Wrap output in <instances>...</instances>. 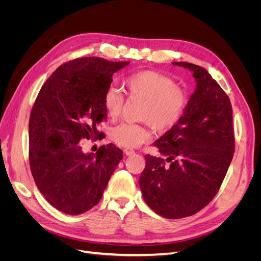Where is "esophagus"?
<instances>
[{
    "label": "esophagus",
    "mask_w": 261,
    "mask_h": 261,
    "mask_svg": "<svg viewBox=\"0 0 261 261\" xmlns=\"http://www.w3.org/2000/svg\"><path fill=\"white\" fill-rule=\"evenodd\" d=\"M124 153H125L126 155H132V154L135 153V151H134L133 149H128V148H126V149H124Z\"/></svg>",
    "instance_id": "esophagus-1"
}]
</instances>
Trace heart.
<instances>
[{"mask_svg": "<svg viewBox=\"0 0 261 261\" xmlns=\"http://www.w3.org/2000/svg\"><path fill=\"white\" fill-rule=\"evenodd\" d=\"M123 87L129 98L143 100L139 118L145 124L122 123L115 126L110 137L117 146L137 148L151 139L150 125L158 132H167L175 127L184 115L186 93L167 75L155 70H140L125 77ZM103 105L107 115L116 120L124 106L123 92L116 87H110L105 92Z\"/></svg>", "mask_w": 261, "mask_h": 261, "instance_id": "heart-1", "label": "heart"}]
</instances>
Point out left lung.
I'll return each mask as SVG.
<instances>
[{
    "mask_svg": "<svg viewBox=\"0 0 261 261\" xmlns=\"http://www.w3.org/2000/svg\"><path fill=\"white\" fill-rule=\"evenodd\" d=\"M173 65L193 73L196 89L175 127L153 145L162 158L145 155L139 177L144 200L167 219L193 216L213 199L232 161L235 140L227 94L206 69L187 62Z\"/></svg>",
    "mask_w": 261,
    "mask_h": 261,
    "instance_id": "1",
    "label": "left lung"
}]
</instances>
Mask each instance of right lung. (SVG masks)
I'll use <instances>...</instances> for the list:
<instances>
[{
	"label": "right lung",
	"instance_id": "right-lung-1",
	"mask_svg": "<svg viewBox=\"0 0 261 261\" xmlns=\"http://www.w3.org/2000/svg\"><path fill=\"white\" fill-rule=\"evenodd\" d=\"M129 62L83 58L61 65L39 92L29 118V162L50 204L77 216L100 201L123 151L114 145L84 153L80 141L100 136L105 92Z\"/></svg>",
	"mask_w": 261,
	"mask_h": 261
}]
</instances>
